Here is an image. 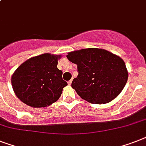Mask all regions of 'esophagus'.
Masks as SVG:
<instances>
[{
  "label": "esophagus",
  "mask_w": 146,
  "mask_h": 146,
  "mask_svg": "<svg viewBox=\"0 0 146 146\" xmlns=\"http://www.w3.org/2000/svg\"><path fill=\"white\" fill-rule=\"evenodd\" d=\"M72 81H73V79H71V80H70V81L68 82V85H70L71 84H72Z\"/></svg>",
  "instance_id": "34e87169"
}]
</instances>
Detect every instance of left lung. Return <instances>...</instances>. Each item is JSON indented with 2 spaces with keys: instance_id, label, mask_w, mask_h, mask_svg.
Wrapping results in <instances>:
<instances>
[{
  "instance_id": "left-lung-1",
  "label": "left lung",
  "mask_w": 146,
  "mask_h": 146,
  "mask_svg": "<svg viewBox=\"0 0 146 146\" xmlns=\"http://www.w3.org/2000/svg\"><path fill=\"white\" fill-rule=\"evenodd\" d=\"M67 58L77 64L79 73L71 86L80 98L91 104L112 101L126 85L128 73L125 63L109 51L82 48L70 52Z\"/></svg>"
}]
</instances>
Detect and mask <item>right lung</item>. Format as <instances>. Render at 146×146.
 <instances>
[{"label": "right lung", "mask_w": 146, "mask_h": 146, "mask_svg": "<svg viewBox=\"0 0 146 146\" xmlns=\"http://www.w3.org/2000/svg\"><path fill=\"white\" fill-rule=\"evenodd\" d=\"M61 55L49 53L33 57L22 64L11 78L15 95L34 108L46 107L61 97L67 82L57 67Z\"/></svg>", "instance_id": "1"}]
</instances>
